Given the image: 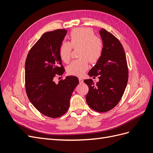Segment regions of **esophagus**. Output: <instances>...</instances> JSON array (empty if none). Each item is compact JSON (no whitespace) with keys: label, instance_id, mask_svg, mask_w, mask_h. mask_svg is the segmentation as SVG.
Wrapping results in <instances>:
<instances>
[{"label":"esophagus","instance_id":"esophagus-1","mask_svg":"<svg viewBox=\"0 0 153 153\" xmlns=\"http://www.w3.org/2000/svg\"><path fill=\"white\" fill-rule=\"evenodd\" d=\"M78 80H79V82L80 83V84H82V83H84V80H83L82 78H78Z\"/></svg>","mask_w":153,"mask_h":153}]
</instances>
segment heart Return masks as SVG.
Returning a JSON list of instances; mask_svg holds the SVG:
<instances>
[{
    "label": "heart",
    "mask_w": 153,
    "mask_h": 153,
    "mask_svg": "<svg viewBox=\"0 0 153 153\" xmlns=\"http://www.w3.org/2000/svg\"><path fill=\"white\" fill-rule=\"evenodd\" d=\"M70 41H63L60 45L59 53L62 61L68 63L71 58L72 49L77 48L80 58L73 61L67 67L68 74L81 76L89 68V62L95 64L102 56L103 43L101 38L96 36L94 31L89 28L73 29L69 36Z\"/></svg>",
    "instance_id": "b5f03b06"
}]
</instances>
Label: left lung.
<instances>
[{
    "label": "left lung",
    "mask_w": 153,
    "mask_h": 153,
    "mask_svg": "<svg viewBox=\"0 0 153 153\" xmlns=\"http://www.w3.org/2000/svg\"><path fill=\"white\" fill-rule=\"evenodd\" d=\"M100 33L103 43V54L89 72L90 76H98L100 80L96 84L91 79L84 82L89 87L87 105L96 112H106L121 100L128 83V68L119 40L103 28Z\"/></svg>",
    "instance_id": "obj_1"
}]
</instances>
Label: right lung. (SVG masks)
<instances>
[{
	"label": "right lung",
	"mask_w": 153,
	"mask_h": 153,
	"mask_svg": "<svg viewBox=\"0 0 153 153\" xmlns=\"http://www.w3.org/2000/svg\"><path fill=\"white\" fill-rule=\"evenodd\" d=\"M65 29L43 34L33 45L27 56L25 71V91L31 103L40 113L51 118L65 114L69 100L76 86L78 78L67 76L56 84L55 75L65 71L59 50L64 36Z\"/></svg>",
	"instance_id": "right-lung-1"
}]
</instances>
